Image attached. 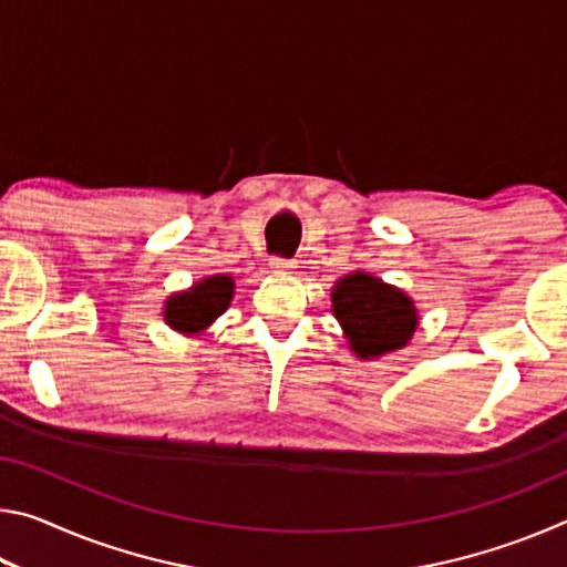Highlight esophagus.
Listing matches in <instances>:
<instances>
[{
	"label": "esophagus",
	"instance_id": "1",
	"mask_svg": "<svg viewBox=\"0 0 567 567\" xmlns=\"http://www.w3.org/2000/svg\"><path fill=\"white\" fill-rule=\"evenodd\" d=\"M270 265L275 267V270H295L297 267L295 260H285V257H272Z\"/></svg>",
	"mask_w": 567,
	"mask_h": 567
}]
</instances>
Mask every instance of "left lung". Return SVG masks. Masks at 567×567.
<instances>
[{"mask_svg": "<svg viewBox=\"0 0 567 567\" xmlns=\"http://www.w3.org/2000/svg\"><path fill=\"white\" fill-rule=\"evenodd\" d=\"M332 315L360 360L402 350L417 330L415 302L398 287L368 272L344 275L334 282Z\"/></svg>", "mask_w": 567, "mask_h": 567, "instance_id": "8db88e82", "label": "left lung"}]
</instances>
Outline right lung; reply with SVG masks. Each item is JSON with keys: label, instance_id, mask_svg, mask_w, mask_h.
Returning <instances> with one entry per match:
<instances>
[{"label": "right lung", "instance_id": "add662e5", "mask_svg": "<svg viewBox=\"0 0 567 567\" xmlns=\"http://www.w3.org/2000/svg\"><path fill=\"white\" fill-rule=\"evenodd\" d=\"M235 295V280L229 275L205 277L189 290L172 295L165 302V322L182 334H199L223 315Z\"/></svg>", "mask_w": 567, "mask_h": 567}]
</instances>
